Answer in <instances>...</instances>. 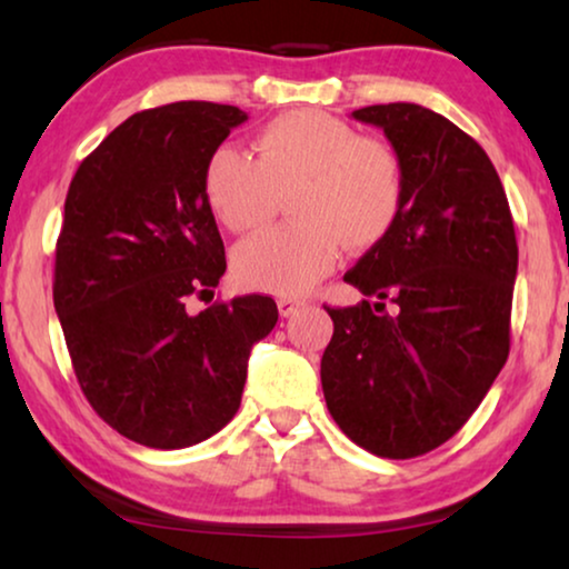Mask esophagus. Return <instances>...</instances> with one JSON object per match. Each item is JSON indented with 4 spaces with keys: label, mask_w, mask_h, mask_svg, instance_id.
Here are the masks:
<instances>
[{
    "label": "esophagus",
    "mask_w": 569,
    "mask_h": 569,
    "mask_svg": "<svg viewBox=\"0 0 569 569\" xmlns=\"http://www.w3.org/2000/svg\"><path fill=\"white\" fill-rule=\"evenodd\" d=\"M306 306V301L303 299H291V296H288V299H278V311H281V317H293L296 311L299 309H303Z\"/></svg>",
    "instance_id": "34e87169"
}]
</instances>
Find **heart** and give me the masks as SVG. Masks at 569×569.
<instances>
[{
    "mask_svg": "<svg viewBox=\"0 0 569 569\" xmlns=\"http://www.w3.org/2000/svg\"><path fill=\"white\" fill-rule=\"evenodd\" d=\"M252 160L232 147L212 151L204 197L232 232L273 220L288 194L293 224L236 250V273L248 288L276 296L309 293L349 250H369L390 236L405 204V167L380 139L323 111H293L268 121L252 139Z\"/></svg>",
    "mask_w": 569,
    "mask_h": 569,
    "instance_id": "obj_1",
    "label": "heart"
}]
</instances>
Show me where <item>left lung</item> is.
I'll return each instance as SVG.
<instances>
[{
    "mask_svg": "<svg viewBox=\"0 0 569 569\" xmlns=\"http://www.w3.org/2000/svg\"><path fill=\"white\" fill-rule=\"evenodd\" d=\"M351 119L400 154L405 204L345 276L375 301L327 309L321 387L357 446L415 458L463 428L507 362L517 236L491 159L446 116L400 101Z\"/></svg>",
    "mask_w": 569,
    "mask_h": 569,
    "instance_id": "left-lung-1",
    "label": "left lung"
}]
</instances>
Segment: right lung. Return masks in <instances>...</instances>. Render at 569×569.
Returning a JSON list of instances; mask_svg holds the SVG:
<instances>
[{"mask_svg": "<svg viewBox=\"0 0 569 569\" xmlns=\"http://www.w3.org/2000/svg\"><path fill=\"white\" fill-rule=\"evenodd\" d=\"M246 121L210 101L149 108L70 182L52 301L80 390L133 443L189 448L228 426L250 351L278 321L276 301L256 293L187 309L228 268L204 167Z\"/></svg>", "mask_w": 569, "mask_h": 569, "instance_id": "1", "label": "right lung"}]
</instances>
